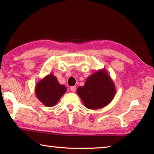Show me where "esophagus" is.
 <instances>
[{
  "label": "esophagus",
  "mask_w": 154,
  "mask_h": 154,
  "mask_svg": "<svg viewBox=\"0 0 154 154\" xmlns=\"http://www.w3.org/2000/svg\"><path fill=\"white\" fill-rule=\"evenodd\" d=\"M71 92H75V91H76V87L75 86H72V87H71Z\"/></svg>",
  "instance_id": "1"
}]
</instances>
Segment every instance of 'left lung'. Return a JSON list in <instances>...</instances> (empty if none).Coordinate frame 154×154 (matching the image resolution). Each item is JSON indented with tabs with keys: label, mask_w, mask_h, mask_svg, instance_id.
Returning <instances> with one entry per match:
<instances>
[{
	"label": "left lung",
	"mask_w": 154,
	"mask_h": 154,
	"mask_svg": "<svg viewBox=\"0 0 154 154\" xmlns=\"http://www.w3.org/2000/svg\"><path fill=\"white\" fill-rule=\"evenodd\" d=\"M77 93L85 107L98 109L111 102L116 94L114 82L105 69L98 70L87 78Z\"/></svg>",
	"instance_id": "obj_1"
}]
</instances>
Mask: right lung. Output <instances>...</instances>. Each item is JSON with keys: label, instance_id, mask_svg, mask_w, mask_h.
Segmentation results:
<instances>
[{"label": "right lung", "instance_id": "1", "mask_svg": "<svg viewBox=\"0 0 154 154\" xmlns=\"http://www.w3.org/2000/svg\"><path fill=\"white\" fill-rule=\"evenodd\" d=\"M66 92V86L60 84L56 77L52 73L40 80L36 83L35 89L38 100L48 107L55 106Z\"/></svg>", "mask_w": 154, "mask_h": 154}]
</instances>
